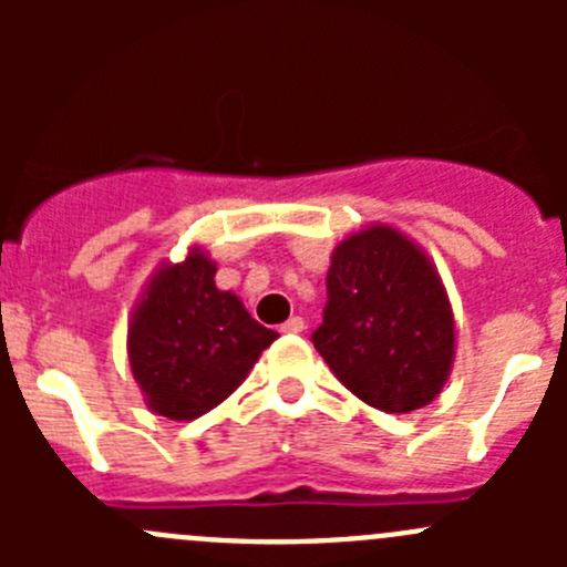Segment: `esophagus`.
Here are the masks:
<instances>
[{
    "label": "esophagus",
    "mask_w": 567,
    "mask_h": 567,
    "mask_svg": "<svg viewBox=\"0 0 567 567\" xmlns=\"http://www.w3.org/2000/svg\"><path fill=\"white\" fill-rule=\"evenodd\" d=\"M282 331H285V334H301V331H305V320H301L299 316L288 318L282 323Z\"/></svg>",
    "instance_id": "esophagus-1"
}]
</instances>
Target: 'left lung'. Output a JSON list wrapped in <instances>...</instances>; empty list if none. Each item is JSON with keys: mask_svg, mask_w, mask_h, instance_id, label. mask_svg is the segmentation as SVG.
<instances>
[{"mask_svg": "<svg viewBox=\"0 0 567 567\" xmlns=\"http://www.w3.org/2000/svg\"><path fill=\"white\" fill-rule=\"evenodd\" d=\"M323 323L312 342L359 400L409 414L439 398L453 370L455 318L425 249L370 225L331 251Z\"/></svg>", "mask_w": 567, "mask_h": 567, "instance_id": "1", "label": "left lung"}]
</instances>
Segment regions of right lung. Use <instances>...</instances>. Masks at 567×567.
<instances>
[{"instance_id": "obj_1", "label": "right lung", "mask_w": 567, "mask_h": 567, "mask_svg": "<svg viewBox=\"0 0 567 567\" xmlns=\"http://www.w3.org/2000/svg\"><path fill=\"white\" fill-rule=\"evenodd\" d=\"M216 262L199 247L153 271L128 320V364L153 414L188 422L241 386L277 340L233 290L216 288Z\"/></svg>"}]
</instances>
